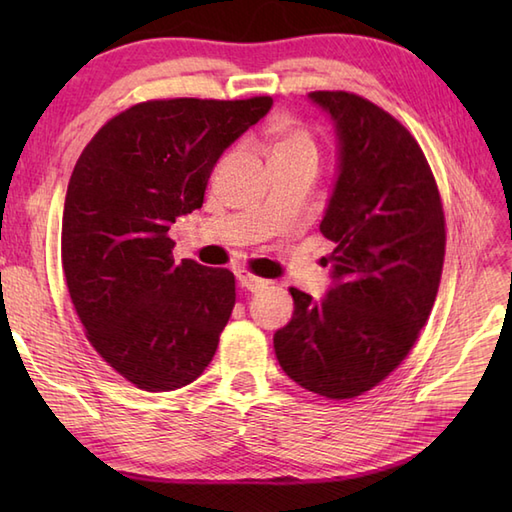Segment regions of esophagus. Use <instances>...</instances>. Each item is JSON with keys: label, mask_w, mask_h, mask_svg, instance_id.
<instances>
[{"label": "esophagus", "mask_w": 512, "mask_h": 512, "mask_svg": "<svg viewBox=\"0 0 512 512\" xmlns=\"http://www.w3.org/2000/svg\"><path fill=\"white\" fill-rule=\"evenodd\" d=\"M237 281H239V286L250 290V292H257V290H262V288H266L270 284L268 279H262V277L253 275V273H250V270H237Z\"/></svg>", "instance_id": "1"}]
</instances>
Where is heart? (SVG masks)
Listing matches in <instances>:
<instances>
[{
    "instance_id": "heart-1",
    "label": "heart",
    "mask_w": 512,
    "mask_h": 512,
    "mask_svg": "<svg viewBox=\"0 0 512 512\" xmlns=\"http://www.w3.org/2000/svg\"><path fill=\"white\" fill-rule=\"evenodd\" d=\"M270 154L275 158L284 156H312L317 158L319 145L317 138L306 125L301 123H281L268 132Z\"/></svg>"
}]
</instances>
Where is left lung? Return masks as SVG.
<instances>
[{
    "mask_svg": "<svg viewBox=\"0 0 512 512\" xmlns=\"http://www.w3.org/2000/svg\"><path fill=\"white\" fill-rule=\"evenodd\" d=\"M339 136V178L321 233L334 286L321 303L290 288L295 312L275 332L281 369L330 400L365 394L405 361L438 295L444 211L418 140L352 92H310Z\"/></svg>",
    "mask_w": 512,
    "mask_h": 512,
    "instance_id": "8db88e82",
    "label": "left lung"
}]
</instances>
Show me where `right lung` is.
<instances>
[{
    "instance_id": "1",
    "label": "right lung",
    "mask_w": 512,
    "mask_h": 512,
    "mask_svg": "<svg viewBox=\"0 0 512 512\" xmlns=\"http://www.w3.org/2000/svg\"><path fill=\"white\" fill-rule=\"evenodd\" d=\"M270 105L145 101L110 118L76 160L61 224L65 284L94 350L138 389H180L211 363L235 277L173 262L169 228L200 209L217 158Z\"/></svg>"
}]
</instances>
